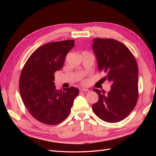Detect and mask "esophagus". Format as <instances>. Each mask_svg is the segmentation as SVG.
<instances>
[{"label":"esophagus","mask_w":156,"mask_h":156,"mask_svg":"<svg viewBox=\"0 0 156 156\" xmlns=\"http://www.w3.org/2000/svg\"><path fill=\"white\" fill-rule=\"evenodd\" d=\"M80 91L81 92H89V90L88 89H87V88H81L80 89Z\"/></svg>","instance_id":"34e87169"}]
</instances>
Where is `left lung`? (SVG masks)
I'll return each mask as SVG.
<instances>
[{"label":"left lung","mask_w":156,"mask_h":156,"mask_svg":"<svg viewBox=\"0 0 156 156\" xmlns=\"http://www.w3.org/2000/svg\"><path fill=\"white\" fill-rule=\"evenodd\" d=\"M92 49L98 67L106 74L103 79L111 82V90L97 88L99 96L93 111L102 120L115 123L122 120L133 110L139 97L138 67L135 56L120 41L111 38H94Z\"/></svg>","instance_id":"obj_1"}]
</instances>
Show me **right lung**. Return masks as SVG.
<instances>
[{
    "instance_id": "obj_1",
    "label": "right lung",
    "mask_w": 156,
    "mask_h": 156,
    "mask_svg": "<svg viewBox=\"0 0 156 156\" xmlns=\"http://www.w3.org/2000/svg\"><path fill=\"white\" fill-rule=\"evenodd\" d=\"M74 40L54 41L32 53L24 65L20 79L23 101L31 115L41 123L56 125L68 116L78 88L57 90L54 74L63 67L66 56Z\"/></svg>"
}]
</instances>
